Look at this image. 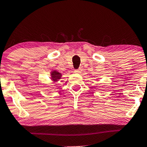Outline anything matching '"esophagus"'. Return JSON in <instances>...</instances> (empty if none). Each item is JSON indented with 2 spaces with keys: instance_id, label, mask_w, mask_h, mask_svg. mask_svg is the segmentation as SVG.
<instances>
[{
  "instance_id": "1",
  "label": "esophagus",
  "mask_w": 147,
  "mask_h": 147,
  "mask_svg": "<svg viewBox=\"0 0 147 147\" xmlns=\"http://www.w3.org/2000/svg\"><path fill=\"white\" fill-rule=\"evenodd\" d=\"M81 71H82V69H77V70H75V71H74V73H81Z\"/></svg>"
}]
</instances>
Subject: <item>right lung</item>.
I'll list each match as a JSON object with an SVG mask.
<instances>
[{
	"mask_svg": "<svg viewBox=\"0 0 147 147\" xmlns=\"http://www.w3.org/2000/svg\"><path fill=\"white\" fill-rule=\"evenodd\" d=\"M51 75V79L53 80V82H56L58 81V80L61 78L62 74L57 72V71H53L50 73Z\"/></svg>",
	"mask_w": 147,
	"mask_h": 147,
	"instance_id": "add662e5",
	"label": "right lung"
}]
</instances>
